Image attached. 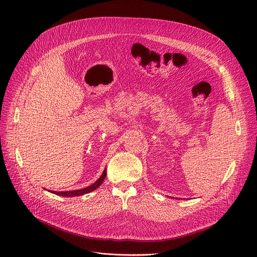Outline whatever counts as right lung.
I'll return each mask as SVG.
<instances>
[{
  "instance_id": "obj_1",
  "label": "right lung",
  "mask_w": 257,
  "mask_h": 257,
  "mask_svg": "<svg viewBox=\"0 0 257 257\" xmlns=\"http://www.w3.org/2000/svg\"><path fill=\"white\" fill-rule=\"evenodd\" d=\"M106 176V170L104 169V171L102 172L101 176L93 183L92 185L83 188V189H79V190H73V191H52V193H55L57 195L60 196H64V197H73V196H79V195H83V194H87L93 190H95L96 188H98L100 186V184L102 183V181L104 180Z\"/></svg>"
}]
</instances>
